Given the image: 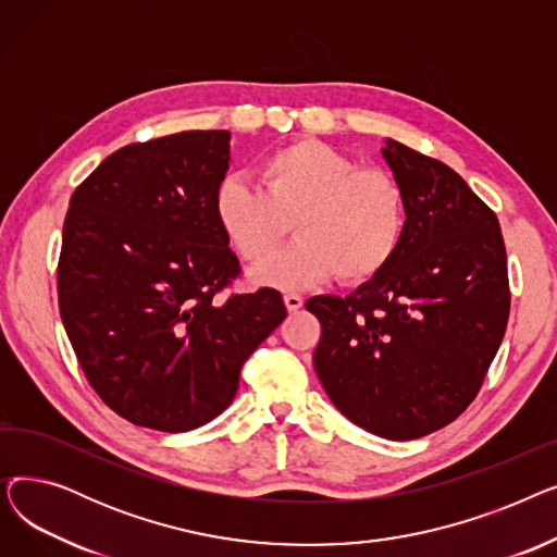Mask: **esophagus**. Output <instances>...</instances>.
I'll return each mask as SVG.
<instances>
[{
    "label": "esophagus",
    "instance_id": "1",
    "mask_svg": "<svg viewBox=\"0 0 557 557\" xmlns=\"http://www.w3.org/2000/svg\"><path fill=\"white\" fill-rule=\"evenodd\" d=\"M284 305H286V309H288L290 313H296V311L302 309L305 300H302L300 294H284Z\"/></svg>",
    "mask_w": 557,
    "mask_h": 557
}]
</instances>
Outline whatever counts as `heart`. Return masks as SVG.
<instances>
[{"label": "heart", "mask_w": 557, "mask_h": 557, "mask_svg": "<svg viewBox=\"0 0 557 557\" xmlns=\"http://www.w3.org/2000/svg\"><path fill=\"white\" fill-rule=\"evenodd\" d=\"M261 189L225 178L214 214L244 261L259 263L286 237L298 242L252 273L259 284L302 288L332 275L361 284L382 273L406 232V191L397 175L357 160L325 141L298 139L257 166Z\"/></svg>", "instance_id": "obj_1"}]
</instances>
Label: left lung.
Masks as SVG:
<instances>
[{"label": "left lung", "instance_id": "8db88e82", "mask_svg": "<svg viewBox=\"0 0 557 557\" xmlns=\"http://www.w3.org/2000/svg\"><path fill=\"white\" fill-rule=\"evenodd\" d=\"M406 191L388 267L345 298L315 296L313 368L338 411L388 441L454 422L481 391L508 313L499 221L460 175L408 146L382 149Z\"/></svg>", "mask_w": 557, "mask_h": 557}]
</instances>
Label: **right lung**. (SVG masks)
<instances>
[{"label": "right lung", "instance_id": "1", "mask_svg": "<svg viewBox=\"0 0 557 557\" xmlns=\"http://www.w3.org/2000/svg\"><path fill=\"white\" fill-rule=\"evenodd\" d=\"M227 166V131H185L114 151L72 194L58 307L87 382L137 426L214 420L286 318L275 288L219 298L242 273L214 214Z\"/></svg>", "mask_w": 557, "mask_h": 557}]
</instances>
